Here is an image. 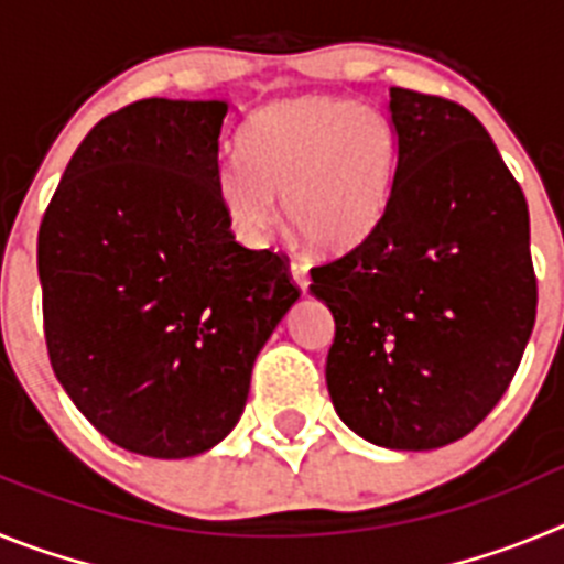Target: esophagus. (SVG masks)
Segmentation results:
<instances>
[{
	"label": "esophagus",
	"mask_w": 564,
	"mask_h": 564,
	"mask_svg": "<svg viewBox=\"0 0 564 564\" xmlns=\"http://www.w3.org/2000/svg\"><path fill=\"white\" fill-rule=\"evenodd\" d=\"M291 276L302 291L307 293V285H311V276H307V268L302 262H291Z\"/></svg>",
	"instance_id": "34e87169"
}]
</instances>
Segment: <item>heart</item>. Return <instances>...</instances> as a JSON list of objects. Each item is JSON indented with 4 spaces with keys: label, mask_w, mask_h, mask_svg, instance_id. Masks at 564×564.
I'll list each match as a JSON object with an SVG mask.
<instances>
[{
    "label": "heart",
    "mask_w": 564,
    "mask_h": 564,
    "mask_svg": "<svg viewBox=\"0 0 564 564\" xmlns=\"http://www.w3.org/2000/svg\"><path fill=\"white\" fill-rule=\"evenodd\" d=\"M395 132L378 109L333 96H299L265 107L242 141V161L217 177L234 231L259 242L276 217L305 246L344 253L376 231L390 200Z\"/></svg>",
    "instance_id": "heart-1"
}]
</instances>
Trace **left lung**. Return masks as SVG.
<instances>
[{
    "mask_svg": "<svg viewBox=\"0 0 564 564\" xmlns=\"http://www.w3.org/2000/svg\"><path fill=\"white\" fill-rule=\"evenodd\" d=\"M395 172L376 231L313 268L336 338L338 417L387 449L475 430L514 378L536 318L528 203L475 115L390 89Z\"/></svg>",
    "mask_w": 564,
    "mask_h": 564,
    "instance_id": "obj_1",
    "label": "left lung"
}]
</instances>
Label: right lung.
Here are the masks:
<instances>
[{
	"label": "right lung",
	"instance_id": "right-lung-1",
	"mask_svg": "<svg viewBox=\"0 0 564 564\" xmlns=\"http://www.w3.org/2000/svg\"><path fill=\"white\" fill-rule=\"evenodd\" d=\"M226 121V101L169 98L107 115L39 228L53 372L134 455L181 460L217 446L299 299L285 257L234 239L217 197Z\"/></svg>",
	"mask_w": 564,
	"mask_h": 564
}]
</instances>
